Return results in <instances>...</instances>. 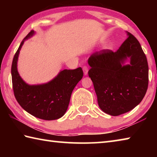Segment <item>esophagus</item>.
Listing matches in <instances>:
<instances>
[{"label": "esophagus", "mask_w": 157, "mask_h": 157, "mask_svg": "<svg viewBox=\"0 0 157 157\" xmlns=\"http://www.w3.org/2000/svg\"><path fill=\"white\" fill-rule=\"evenodd\" d=\"M88 71H89L88 67L86 66H83V71H84V74L85 75H86L87 74H88Z\"/></svg>", "instance_id": "obj_1"}]
</instances>
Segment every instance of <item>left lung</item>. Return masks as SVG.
Returning <instances> with one entry per match:
<instances>
[{
  "mask_svg": "<svg viewBox=\"0 0 157 157\" xmlns=\"http://www.w3.org/2000/svg\"><path fill=\"white\" fill-rule=\"evenodd\" d=\"M127 39L116 52L102 50L89 58L88 74L98 103L105 113L116 116L131 111L141 102L148 86L147 58L136 37ZM127 57L129 65H124Z\"/></svg>",
  "mask_w": 157,
  "mask_h": 157,
  "instance_id": "1",
  "label": "left lung"
}]
</instances>
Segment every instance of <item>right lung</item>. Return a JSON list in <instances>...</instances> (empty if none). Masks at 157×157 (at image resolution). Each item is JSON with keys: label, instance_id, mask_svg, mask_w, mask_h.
<instances>
[{"label": "right lung", "instance_id": "obj_1", "mask_svg": "<svg viewBox=\"0 0 157 157\" xmlns=\"http://www.w3.org/2000/svg\"><path fill=\"white\" fill-rule=\"evenodd\" d=\"M34 34L32 30L23 39L13 58L11 68L13 91L18 104L31 115L46 121L57 120L67 110L71 94L83 77V71L81 67L74 70L64 69L46 84H26L18 73L17 61L24 41Z\"/></svg>", "mask_w": 157, "mask_h": 157}]
</instances>
